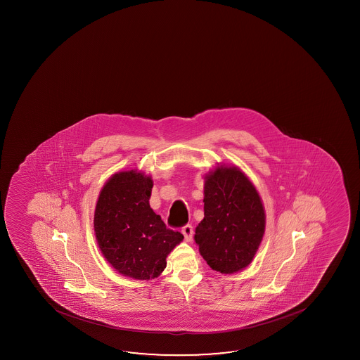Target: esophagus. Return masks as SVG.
I'll use <instances>...</instances> for the list:
<instances>
[{
    "label": "esophagus",
    "mask_w": 360,
    "mask_h": 360,
    "mask_svg": "<svg viewBox=\"0 0 360 360\" xmlns=\"http://www.w3.org/2000/svg\"><path fill=\"white\" fill-rule=\"evenodd\" d=\"M182 233L187 241H191L192 236H193V227H192V224H186V226H183Z\"/></svg>",
    "instance_id": "34e87169"
}]
</instances>
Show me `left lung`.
I'll return each instance as SVG.
<instances>
[{
	"mask_svg": "<svg viewBox=\"0 0 360 360\" xmlns=\"http://www.w3.org/2000/svg\"><path fill=\"white\" fill-rule=\"evenodd\" d=\"M205 218L195 241L214 271L233 274L251 264L265 232V211L254 184L236 167H218L205 182Z\"/></svg>",
	"mask_w": 360,
	"mask_h": 360,
	"instance_id": "obj_1",
	"label": "left lung"
}]
</instances>
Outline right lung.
<instances>
[{"instance_id": "right-lung-1", "label": "right lung", "mask_w": 360, "mask_h": 360, "mask_svg": "<svg viewBox=\"0 0 360 360\" xmlns=\"http://www.w3.org/2000/svg\"><path fill=\"white\" fill-rule=\"evenodd\" d=\"M152 178L119 172L101 189L94 214L98 245L123 276L149 280L160 275L167 256L183 235L165 226L149 206Z\"/></svg>"}]
</instances>
